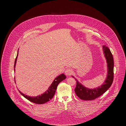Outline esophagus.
Here are the masks:
<instances>
[{"label": "esophagus", "mask_w": 126, "mask_h": 126, "mask_svg": "<svg viewBox=\"0 0 126 126\" xmlns=\"http://www.w3.org/2000/svg\"><path fill=\"white\" fill-rule=\"evenodd\" d=\"M73 72V71L70 68H68L65 71V73L67 76H70Z\"/></svg>", "instance_id": "34e87169"}]
</instances>
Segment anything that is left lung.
<instances>
[{"label": "left lung", "mask_w": 126, "mask_h": 126, "mask_svg": "<svg viewBox=\"0 0 126 126\" xmlns=\"http://www.w3.org/2000/svg\"><path fill=\"white\" fill-rule=\"evenodd\" d=\"M103 50L107 63L108 73L107 78L101 86L93 89H89L83 86L74 76H72L76 81V86L75 89V93L81 100H94L103 94L112 85L114 79L113 57L110 50L107 46H103Z\"/></svg>", "instance_id": "left-lung-1"}]
</instances>
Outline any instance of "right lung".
Here are the masks:
<instances>
[{"label":"right lung","mask_w":126,"mask_h":126,"mask_svg":"<svg viewBox=\"0 0 126 126\" xmlns=\"http://www.w3.org/2000/svg\"><path fill=\"white\" fill-rule=\"evenodd\" d=\"M18 50L17 52V56L14 62V71L15 65L16 63V61L18 57ZM66 78V76L64 74H61L58 76H57L54 80L53 82L51 84V86L48 88V89L47 91H46L43 94H41V95H39L36 97H30L27 95H26L22 93H21L19 90V93L26 99L28 100L29 101L32 102V103H36V104H44L49 101H50L53 97L54 96L55 94V92L57 89V86L58 84L63 80L65 79Z\"/></svg>","instance_id":"add662e5"}]
</instances>
